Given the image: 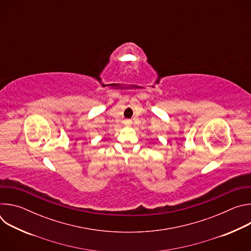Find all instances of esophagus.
I'll return each instance as SVG.
<instances>
[{
  "label": "esophagus",
  "instance_id": "1",
  "mask_svg": "<svg viewBox=\"0 0 251 251\" xmlns=\"http://www.w3.org/2000/svg\"><path fill=\"white\" fill-rule=\"evenodd\" d=\"M131 123H132L131 120H128V119L124 120V124H125V125H131Z\"/></svg>",
  "mask_w": 251,
  "mask_h": 251
}]
</instances>
